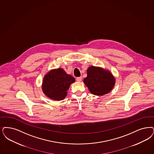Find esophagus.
<instances>
[{
	"mask_svg": "<svg viewBox=\"0 0 154 154\" xmlns=\"http://www.w3.org/2000/svg\"><path fill=\"white\" fill-rule=\"evenodd\" d=\"M81 80H82V77H79L76 78V81H78V82H81Z\"/></svg>",
	"mask_w": 154,
	"mask_h": 154,
	"instance_id": "esophagus-1",
	"label": "esophagus"
}]
</instances>
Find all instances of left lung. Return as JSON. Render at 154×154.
Instances as JSON below:
<instances>
[{
  "label": "left lung",
  "mask_w": 154,
  "mask_h": 154,
  "mask_svg": "<svg viewBox=\"0 0 154 154\" xmlns=\"http://www.w3.org/2000/svg\"><path fill=\"white\" fill-rule=\"evenodd\" d=\"M84 82L92 94L103 96L112 89L115 79L109 71L92 66L87 70V77Z\"/></svg>",
  "instance_id": "obj_1"
}]
</instances>
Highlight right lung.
Here are the masks:
<instances>
[{"mask_svg":"<svg viewBox=\"0 0 154 154\" xmlns=\"http://www.w3.org/2000/svg\"><path fill=\"white\" fill-rule=\"evenodd\" d=\"M74 81V77L66 74L63 69L52 70L43 79L42 90L50 99L62 100L65 98L69 86Z\"/></svg>","mask_w":154,"mask_h":154,"instance_id":"1","label":"right lung"}]
</instances>
